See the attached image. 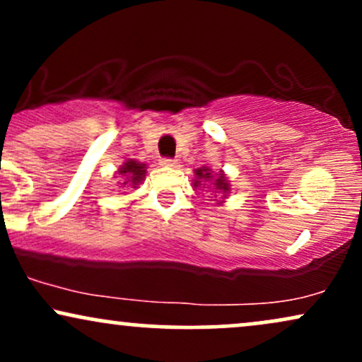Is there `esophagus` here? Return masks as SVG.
<instances>
[{"label":"esophagus","mask_w":362,"mask_h":362,"mask_svg":"<svg viewBox=\"0 0 362 362\" xmlns=\"http://www.w3.org/2000/svg\"><path fill=\"white\" fill-rule=\"evenodd\" d=\"M177 160H173V158H161L160 160V165H163V167H175Z\"/></svg>","instance_id":"34e87169"}]
</instances>
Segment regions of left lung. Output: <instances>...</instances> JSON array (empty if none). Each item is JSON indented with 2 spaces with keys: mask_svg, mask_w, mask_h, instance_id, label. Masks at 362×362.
I'll return each mask as SVG.
<instances>
[{
  "mask_svg": "<svg viewBox=\"0 0 362 362\" xmlns=\"http://www.w3.org/2000/svg\"><path fill=\"white\" fill-rule=\"evenodd\" d=\"M194 173H195V177H197L194 180V187H199L202 184V182H211V184H213L211 187H213L214 194H221L223 197H226V194L230 192V184H228L226 177H224L223 173L213 175V172H211V170L206 168V167L197 168Z\"/></svg>",
  "mask_w": 362,
  "mask_h": 362,
  "instance_id": "8db88e82",
  "label": "left lung"
}]
</instances>
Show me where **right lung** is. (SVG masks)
<instances>
[{
  "mask_svg": "<svg viewBox=\"0 0 362 362\" xmlns=\"http://www.w3.org/2000/svg\"><path fill=\"white\" fill-rule=\"evenodd\" d=\"M119 175L120 182H117V184L120 187H136L143 182L144 175H146V165L139 163L136 160H129L120 167Z\"/></svg>",
  "mask_w": 362,
  "mask_h": 362,
  "instance_id": "1",
  "label": "right lung"
}]
</instances>
